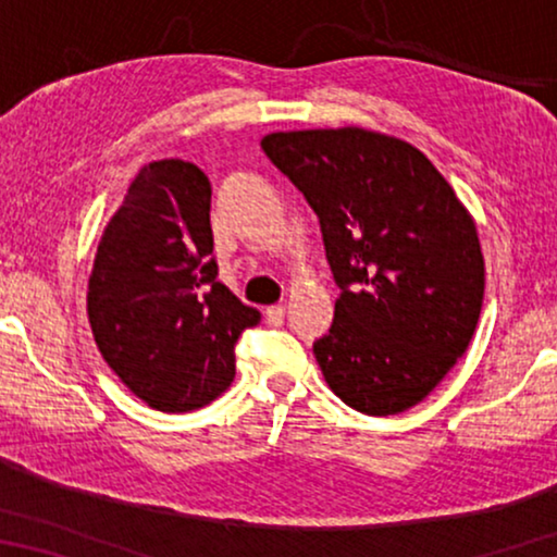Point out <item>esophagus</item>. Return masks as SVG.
Instances as JSON below:
<instances>
[{
  "instance_id": "esophagus-1",
  "label": "esophagus",
  "mask_w": 557,
  "mask_h": 557,
  "mask_svg": "<svg viewBox=\"0 0 557 557\" xmlns=\"http://www.w3.org/2000/svg\"><path fill=\"white\" fill-rule=\"evenodd\" d=\"M263 317H265V322H269V324L278 326L281 322H284V317H286V309L281 307V304H276V307H265Z\"/></svg>"
}]
</instances>
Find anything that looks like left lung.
<instances>
[{
  "label": "left lung",
  "instance_id": "left-lung-1",
  "mask_svg": "<svg viewBox=\"0 0 557 557\" xmlns=\"http://www.w3.org/2000/svg\"><path fill=\"white\" fill-rule=\"evenodd\" d=\"M319 215L342 294L314 357L330 391L368 416L413 408L474 337L484 301L476 223L413 144L362 126L263 136Z\"/></svg>",
  "mask_w": 557,
  "mask_h": 557
}]
</instances>
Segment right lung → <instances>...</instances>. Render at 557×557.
I'll list each match as a JSON object with an SVG mask.
<instances>
[{"instance_id": "add662e5", "label": "right lung", "mask_w": 557, "mask_h": 557, "mask_svg": "<svg viewBox=\"0 0 557 557\" xmlns=\"http://www.w3.org/2000/svg\"><path fill=\"white\" fill-rule=\"evenodd\" d=\"M210 180L185 159L144 164L88 278L98 352L149 408L187 413L231 387L235 345L261 314L218 281Z\"/></svg>"}]
</instances>
